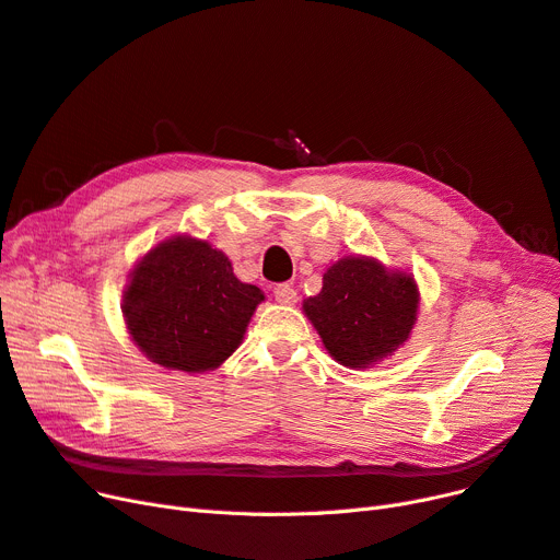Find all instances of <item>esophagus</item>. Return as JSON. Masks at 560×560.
<instances>
[{
	"label": "esophagus",
	"mask_w": 560,
	"mask_h": 560,
	"mask_svg": "<svg viewBox=\"0 0 560 560\" xmlns=\"http://www.w3.org/2000/svg\"><path fill=\"white\" fill-rule=\"evenodd\" d=\"M273 294H276V301H278V303H282V305H294V303L299 301V296H296V289H294L292 284H287V282L278 284Z\"/></svg>",
	"instance_id": "obj_1"
}]
</instances>
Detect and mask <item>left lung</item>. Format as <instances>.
I'll return each mask as SVG.
<instances>
[{"label": "left lung", "instance_id": "obj_1", "mask_svg": "<svg viewBox=\"0 0 560 560\" xmlns=\"http://www.w3.org/2000/svg\"><path fill=\"white\" fill-rule=\"evenodd\" d=\"M326 351L345 368H370L407 342L418 319V287L374 257H342L324 273L317 296L303 301Z\"/></svg>", "mask_w": 560, "mask_h": 560}]
</instances>
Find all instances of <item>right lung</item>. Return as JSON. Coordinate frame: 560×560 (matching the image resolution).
Segmentation results:
<instances>
[{
	"label": "right lung",
	"mask_w": 560,
	"mask_h": 560,
	"mask_svg": "<svg viewBox=\"0 0 560 560\" xmlns=\"http://www.w3.org/2000/svg\"><path fill=\"white\" fill-rule=\"evenodd\" d=\"M261 289L211 243L172 236L132 268L121 312L132 342L167 370L207 372L238 349Z\"/></svg>",
	"instance_id": "1"
}]
</instances>
